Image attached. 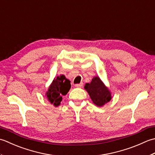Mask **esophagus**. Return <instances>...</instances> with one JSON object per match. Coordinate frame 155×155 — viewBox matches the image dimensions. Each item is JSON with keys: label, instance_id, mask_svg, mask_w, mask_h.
Returning <instances> with one entry per match:
<instances>
[{"label": "esophagus", "instance_id": "obj_1", "mask_svg": "<svg viewBox=\"0 0 155 155\" xmlns=\"http://www.w3.org/2000/svg\"><path fill=\"white\" fill-rule=\"evenodd\" d=\"M82 86H83V83H82V82H81L80 84H75V87H81Z\"/></svg>", "mask_w": 155, "mask_h": 155}]
</instances>
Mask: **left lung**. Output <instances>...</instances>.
Segmentation results:
<instances>
[{
	"label": "left lung",
	"mask_w": 155,
	"mask_h": 155,
	"mask_svg": "<svg viewBox=\"0 0 155 155\" xmlns=\"http://www.w3.org/2000/svg\"><path fill=\"white\" fill-rule=\"evenodd\" d=\"M84 88L89 94L90 98L97 106H103L111 100V94L99 77H94L90 83L86 84Z\"/></svg>",
	"instance_id": "8db88e82"
}]
</instances>
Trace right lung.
<instances>
[{
    "label": "right lung",
    "instance_id": "obj_1",
    "mask_svg": "<svg viewBox=\"0 0 155 155\" xmlns=\"http://www.w3.org/2000/svg\"><path fill=\"white\" fill-rule=\"evenodd\" d=\"M71 88L70 81L61 75L53 80L46 92L47 98L55 106H58L62 100V96L68 94Z\"/></svg>",
    "mask_w": 155,
    "mask_h": 155
}]
</instances>
